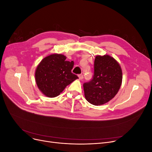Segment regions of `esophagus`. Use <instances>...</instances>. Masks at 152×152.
I'll use <instances>...</instances> for the list:
<instances>
[{"instance_id": "obj_1", "label": "esophagus", "mask_w": 152, "mask_h": 152, "mask_svg": "<svg viewBox=\"0 0 152 152\" xmlns=\"http://www.w3.org/2000/svg\"><path fill=\"white\" fill-rule=\"evenodd\" d=\"M78 77H79V79L80 80H82V79H83V78H84L83 75H82V74H80V75H78Z\"/></svg>"}]
</instances>
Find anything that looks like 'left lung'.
<instances>
[{
	"label": "left lung",
	"mask_w": 152,
	"mask_h": 152,
	"mask_svg": "<svg viewBox=\"0 0 152 152\" xmlns=\"http://www.w3.org/2000/svg\"><path fill=\"white\" fill-rule=\"evenodd\" d=\"M122 82V68L116 59L108 54L97 55L93 79L83 85L85 98L93 105L104 104L115 96Z\"/></svg>",
	"instance_id": "1"
}]
</instances>
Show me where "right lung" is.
<instances>
[{"mask_svg": "<svg viewBox=\"0 0 152 152\" xmlns=\"http://www.w3.org/2000/svg\"><path fill=\"white\" fill-rule=\"evenodd\" d=\"M66 59L63 54H51L42 59L37 66L35 72L37 86L48 98L59 96L67 86L78 79L72 73L74 62Z\"/></svg>", "mask_w": 152, "mask_h": 152, "instance_id": "right-lung-1", "label": "right lung"}]
</instances>
